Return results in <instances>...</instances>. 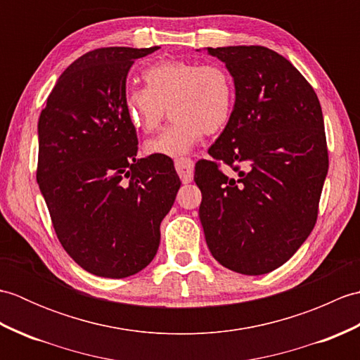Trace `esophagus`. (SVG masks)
<instances>
[{"mask_svg": "<svg viewBox=\"0 0 360 360\" xmlns=\"http://www.w3.org/2000/svg\"><path fill=\"white\" fill-rule=\"evenodd\" d=\"M174 168H176V172H178L179 178H181L182 182H184V184H188V182L193 181V168H195V165H193L192 159H187V158L178 159L174 162Z\"/></svg>", "mask_w": 360, "mask_h": 360, "instance_id": "obj_1", "label": "esophagus"}]
</instances>
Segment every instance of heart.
I'll list each match as a JSON object with an SVG mask.
<instances>
[{"label": "heart", "mask_w": 360, "mask_h": 360, "mask_svg": "<svg viewBox=\"0 0 360 360\" xmlns=\"http://www.w3.org/2000/svg\"><path fill=\"white\" fill-rule=\"evenodd\" d=\"M145 88H127L124 111L134 128L156 129L167 108L174 120L143 145L150 156L182 158L207 133H217L231 119L235 88L219 65L165 60L143 71Z\"/></svg>", "instance_id": "obj_1"}]
</instances>
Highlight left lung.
<instances>
[{"mask_svg": "<svg viewBox=\"0 0 360 360\" xmlns=\"http://www.w3.org/2000/svg\"><path fill=\"white\" fill-rule=\"evenodd\" d=\"M235 85L233 110L196 164L200 219L213 258L227 269L262 275L292 257L317 219L328 173L323 114L297 68L263 46L207 48ZM223 160L237 172L221 174Z\"/></svg>", "mask_w": 360, "mask_h": 360, "instance_id": "1", "label": "left lung"}]
</instances>
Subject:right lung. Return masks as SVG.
Segmentation results:
<instances>
[{
  "instance_id": "add662e5",
  "label": "right lung",
  "mask_w": 360,
  "mask_h": 360,
  "mask_svg": "<svg viewBox=\"0 0 360 360\" xmlns=\"http://www.w3.org/2000/svg\"><path fill=\"white\" fill-rule=\"evenodd\" d=\"M159 49L103 48L60 75L38 119L37 182L52 226L75 263L125 278L155 258L160 221L181 181L167 158H137L124 111L134 60Z\"/></svg>"
}]
</instances>
